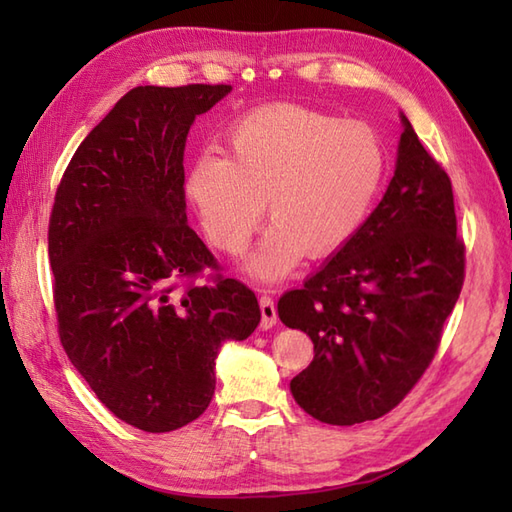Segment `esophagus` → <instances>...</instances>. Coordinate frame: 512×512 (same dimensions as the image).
I'll list each match as a JSON object with an SVG mask.
<instances>
[{"label":"esophagus","instance_id":"obj_1","mask_svg":"<svg viewBox=\"0 0 512 512\" xmlns=\"http://www.w3.org/2000/svg\"><path fill=\"white\" fill-rule=\"evenodd\" d=\"M259 310H262V323H259V328L270 330L277 323L275 301L270 299V297H266V295H262V297H259Z\"/></svg>","mask_w":512,"mask_h":512}]
</instances>
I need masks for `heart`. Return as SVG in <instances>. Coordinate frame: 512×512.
I'll use <instances>...</instances> for the list:
<instances>
[{
	"label": "heart",
	"instance_id": "b5f03b06",
	"mask_svg": "<svg viewBox=\"0 0 512 512\" xmlns=\"http://www.w3.org/2000/svg\"><path fill=\"white\" fill-rule=\"evenodd\" d=\"M226 154L195 156L184 191L209 242L226 255L244 253L266 202L273 226L246 262L262 281L286 277L306 253L328 257L350 244L385 176L372 127L290 103L235 121Z\"/></svg>",
	"mask_w": 512,
	"mask_h": 512
}]
</instances>
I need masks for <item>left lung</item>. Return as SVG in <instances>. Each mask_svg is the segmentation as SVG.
<instances>
[{
	"mask_svg": "<svg viewBox=\"0 0 512 512\" xmlns=\"http://www.w3.org/2000/svg\"><path fill=\"white\" fill-rule=\"evenodd\" d=\"M396 171L350 244L277 303L314 343L290 380L297 405L339 427L394 409L436 356L464 284L453 189L402 114Z\"/></svg>",
	"mask_w": 512,
	"mask_h": 512,
	"instance_id": "1",
	"label": "left lung"
}]
</instances>
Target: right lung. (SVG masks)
Here are the masks:
<instances>
[{"instance_id":"add662e5","label":"right lung","mask_w":512,"mask_h":512,"mask_svg":"<svg viewBox=\"0 0 512 512\" xmlns=\"http://www.w3.org/2000/svg\"><path fill=\"white\" fill-rule=\"evenodd\" d=\"M231 85H138L85 136L54 195L48 255L59 339L116 418L149 433L200 418L224 341H244L255 292L217 273L187 224L184 145ZM216 270L206 285L194 277Z\"/></svg>"}]
</instances>
